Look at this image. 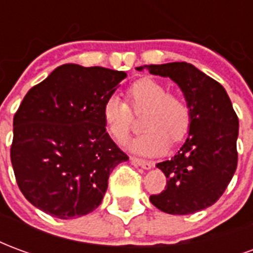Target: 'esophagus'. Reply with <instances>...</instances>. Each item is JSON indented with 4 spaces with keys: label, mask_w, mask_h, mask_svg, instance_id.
<instances>
[{
    "label": "esophagus",
    "mask_w": 253,
    "mask_h": 253,
    "mask_svg": "<svg viewBox=\"0 0 253 253\" xmlns=\"http://www.w3.org/2000/svg\"><path fill=\"white\" fill-rule=\"evenodd\" d=\"M131 161L134 163V164L142 167L143 169H150V168H153V165H154L153 161H148V160L138 159V157H131Z\"/></svg>",
    "instance_id": "1"
}]
</instances>
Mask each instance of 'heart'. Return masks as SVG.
Returning a JSON list of instances; mask_svg holds the SVG:
<instances>
[{
  "label": "heart",
  "instance_id": "heart-1",
  "mask_svg": "<svg viewBox=\"0 0 253 253\" xmlns=\"http://www.w3.org/2000/svg\"><path fill=\"white\" fill-rule=\"evenodd\" d=\"M126 103L118 96H108L101 115L105 128L116 142L128 138L134 114H143L142 134L132 138L128 149L143 156H159L169 148V139L179 142L191 125L190 107L177 94L169 93L164 84L153 78H141L126 89Z\"/></svg>",
  "mask_w": 253,
  "mask_h": 253
}]
</instances>
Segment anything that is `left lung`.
<instances>
[{
  "mask_svg": "<svg viewBox=\"0 0 253 253\" xmlns=\"http://www.w3.org/2000/svg\"><path fill=\"white\" fill-rule=\"evenodd\" d=\"M143 69L177 84L191 111L184 145L172 159L156 165L168 180L150 202L168 214L201 211L221 198L236 172L239 118L222 85L191 63L137 67Z\"/></svg>",
  "mask_w": 253,
  "mask_h": 253,
  "instance_id": "8db88e82",
  "label": "left lung"
}]
</instances>
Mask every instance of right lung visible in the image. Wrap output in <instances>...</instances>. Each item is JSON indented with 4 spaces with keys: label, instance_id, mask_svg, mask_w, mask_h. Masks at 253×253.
Segmentation results:
<instances>
[{
    "label": "right lung",
    "instance_id": "right-lung-1",
    "mask_svg": "<svg viewBox=\"0 0 253 253\" xmlns=\"http://www.w3.org/2000/svg\"><path fill=\"white\" fill-rule=\"evenodd\" d=\"M126 76L66 63L25 94L13 118L10 160L20 191L42 211L69 219L100 206L110 173L128 160L101 115Z\"/></svg>",
    "mask_w": 253,
    "mask_h": 253
}]
</instances>
